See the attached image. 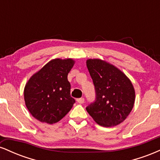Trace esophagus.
Wrapping results in <instances>:
<instances>
[{"mask_svg":"<svg viewBox=\"0 0 160 160\" xmlns=\"http://www.w3.org/2000/svg\"><path fill=\"white\" fill-rule=\"evenodd\" d=\"M77 102H78L79 104H83L84 103V98H78L77 99Z\"/></svg>","mask_w":160,"mask_h":160,"instance_id":"esophagus-1","label":"esophagus"}]
</instances>
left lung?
Returning <instances> with one entry per match:
<instances>
[{
    "label": "left lung",
    "instance_id": "8db88e82",
    "mask_svg": "<svg viewBox=\"0 0 160 160\" xmlns=\"http://www.w3.org/2000/svg\"><path fill=\"white\" fill-rule=\"evenodd\" d=\"M86 66L95 86V102L86 108L100 126L111 127L126 120L135 103V89L126 74L103 60L88 59Z\"/></svg>",
    "mask_w": 160,
    "mask_h": 160
}]
</instances>
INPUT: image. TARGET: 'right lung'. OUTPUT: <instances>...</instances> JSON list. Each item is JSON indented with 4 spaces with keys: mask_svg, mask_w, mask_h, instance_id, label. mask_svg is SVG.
Returning a JSON list of instances; mask_svg holds the SVG:
<instances>
[{
    "mask_svg": "<svg viewBox=\"0 0 160 160\" xmlns=\"http://www.w3.org/2000/svg\"><path fill=\"white\" fill-rule=\"evenodd\" d=\"M74 61L51 60L29 79L24 90L25 105L34 118L53 124L61 120L75 103L68 80Z\"/></svg>",
    "mask_w": 160,
    "mask_h": 160,
    "instance_id": "right-lung-1",
    "label": "right lung"
}]
</instances>
